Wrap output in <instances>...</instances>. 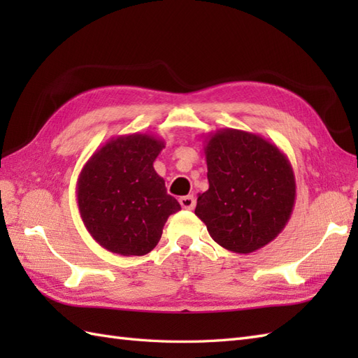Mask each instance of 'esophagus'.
<instances>
[{
  "label": "esophagus",
  "instance_id": "34e87169",
  "mask_svg": "<svg viewBox=\"0 0 358 358\" xmlns=\"http://www.w3.org/2000/svg\"><path fill=\"white\" fill-rule=\"evenodd\" d=\"M180 201V204H181V208L183 209H194L195 208V199H194V195H186V196H181V199L178 200Z\"/></svg>",
  "mask_w": 358,
  "mask_h": 358
}]
</instances>
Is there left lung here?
I'll return each instance as SVG.
<instances>
[{
    "label": "left lung",
    "instance_id": "8db88e82",
    "mask_svg": "<svg viewBox=\"0 0 358 358\" xmlns=\"http://www.w3.org/2000/svg\"><path fill=\"white\" fill-rule=\"evenodd\" d=\"M209 189L199 194L195 215L220 246L250 254L285 229L295 203L287 157L263 136L220 129L204 140Z\"/></svg>",
    "mask_w": 358,
    "mask_h": 358
}]
</instances>
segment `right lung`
<instances>
[{"label": "right lung", "mask_w": 358, "mask_h": 358, "mask_svg": "<svg viewBox=\"0 0 358 358\" xmlns=\"http://www.w3.org/2000/svg\"><path fill=\"white\" fill-rule=\"evenodd\" d=\"M164 140L148 134L113 136L81 169L77 200L83 223L109 252L146 255L169 215L181 209L166 192L154 162Z\"/></svg>", "instance_id": "obj_1"}]
</instances>
